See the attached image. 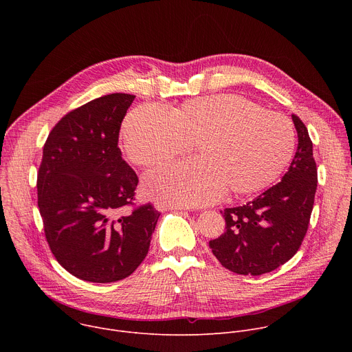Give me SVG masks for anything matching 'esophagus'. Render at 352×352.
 <instances>
[{"label":"esophagus","instance_id":"34e87169","mask_svg":"<svg viewBox=\"0 0 352 352\" xmlns=\"http://www.w3.org/2000/svg\"><path fill=\"white\" fill-rule=\"evenodd\" d=\"M155 206H156V209L160 210V212H166V210H182V209H185V208H182V206L167 205V204H162V202H156Z\"/></svg>","mask_w":352,"mask_h":352}]
</instances>
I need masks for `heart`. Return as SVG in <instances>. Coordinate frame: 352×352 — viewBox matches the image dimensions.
<instances>
[{"label": "heart", "instance_id": "heart-1", "mask_svg": "<svg viewBox=\"0 0 352 352\" xmlns=\"http://www.w3.org/2000/svg\"><path fill=\"white\" fill-rule=\"evenodd\" d=\"M196 143L197 159L144 175L150 197L178 206H202L228 196L254 195L272 185L295 150L292 122L236 94L199 97L173 109L142 106L121 129V148L135 166L152 167Z\"/></svg>", "mask_w": 352, "mask_h": 352}]
</instances>
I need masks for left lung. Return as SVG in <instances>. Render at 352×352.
I'll list each match as a JSON object with an SVG mask.
<instances>
[{
	"label": "left lung",
	"instance_id": "obj_1",
	"mask_svg": "<svg viewBox=\"0 0 352 352\" xmlns=\"http://www.w3.org/2000/svg\"><path fill=\"white\" fill-rule=\"evenodd\" d=\"M298 147L281 182L252 202L226 209V231L209 242L213 255L236 274L261 276L288 262L308 231L318 186L314 146L305 124L292 114Z\"/></svg>",
	"mask_w": 352,
	"mask_h": 352
}]
</instances>
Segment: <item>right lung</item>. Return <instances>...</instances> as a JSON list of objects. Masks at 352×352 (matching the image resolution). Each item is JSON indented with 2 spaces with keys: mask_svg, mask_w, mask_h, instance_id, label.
<instances>
[{
  "mask_svg": "<svg viewBox=\"0 0 352 352\" xmlns=\"http://www.w3.org/2000/svg\"><path fill=\"white\" fill-rule=\"evenodd\" d=\"M133 98L113 93L72 110L43 147L37 205L45 239L58 263L85 281L131 276L160 217L150 204L132 208L138 175L118 147Z\"/></svg>",
  "mask_w": 352,
  "mask_h": 352,
  "instance_id": "add662e5",
  "label": "right lung"
}]
</instances>
